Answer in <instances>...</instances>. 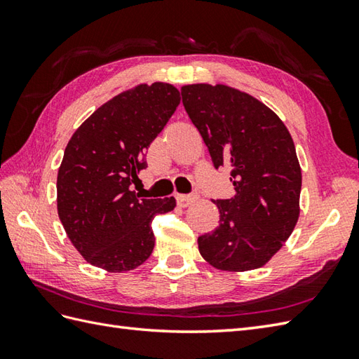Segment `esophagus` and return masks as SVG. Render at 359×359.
I'll list each match as a JSON object with an SVG mask.
<instances>
[{"mask_svg":"<svg viewBox=\"0 0 359 359\" xmlns=\"http://www.w3.org/2000/svg\"><path fill=\"white\" fill-rule=\"evenodd\" d=\"M175 201L180 205V207H188V205H191L193 202L197 201V196L196 194H179L175 197Z\"/></svg>","mask_w":359,"mask_h":359,"instance_id":"obj_1","label":"esophagus"}]
</instances>
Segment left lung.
<instances>
[{
  "label": "left lung",
  "instance_id": "8db88e82",
  "mask_svg": "<svg viewBox=\"0 0 359 359\" xmlns=\"http://www.w3.org/2000/svg\"><path fill=\"white\" fill-rule=\"evenodd\" d=\"M188 117L216 168H231L234 197L212 201L219 225L197 239L202 257L217 270L265 265L299 219L301 166L287 126L269 106L226 85H185Z\"/></svg>",
  "mask_w": 359,
  "mask_h": 359
}]
</instances>
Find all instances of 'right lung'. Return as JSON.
<instances>
[{
	"label": "right lung",
	"mask_w": 359,
	"mask_h": 359,
	"mask_svg": "<svg viewBox=\"0 0 359 359\" xmlns=\"http://www.w3.org/2000/svg\"><path fill=\"white\" fill-rule=\"evenodd\" d=\"M180 103L170 83L137 85L102 104L71 137L57 175V210L79 253L111 273L134 270L151 256L157 215L175 199L133 191L144 152Z\"/></svg>",
	"instance_id": "add662e5"
}]
</instances>
